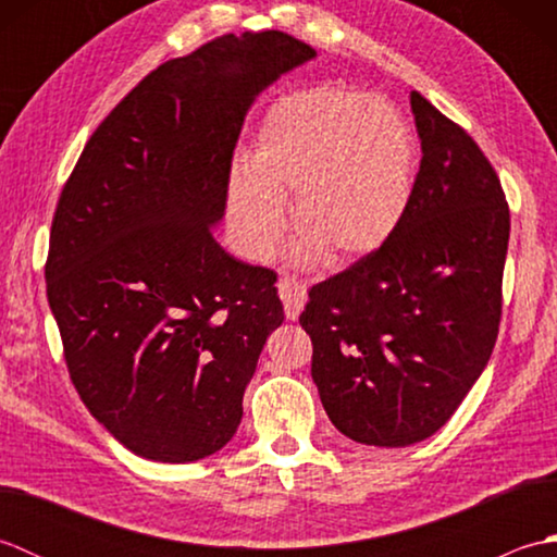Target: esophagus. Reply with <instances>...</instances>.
<instances>
[{
  "instance_id": "34e87169",
  "label": "esophagus",
  "mask_w": 557,
  "mask_h": 557,
  "mask_svg": "<svg viewBox=\"0 0 557 557\" xmlns=\"http://www.w3.org/2000/svg\"><path fill=\"white\" fill-rule=\"evenodd\" d=\"M277 292H280L282 304H285V315L289 318V321H297L299 313L304 311V304H306V287L297 280L282 277L277 282Z\"/></svg>"
}]
</instances>
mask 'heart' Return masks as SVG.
I'll list each match as a JSON object with an SVG mask.
<instances>
[{"label":"heart","mask_w":557,"mask_h":557,"mask_svg":"<svg viewBox=\"0 0 557 557\" xmlns=\"http://www.w3.org/2000/svg\"><path fill=\"white\" fill-rule=\"evenodd\" d=\"M246 170L227 184V220L248 258L270 256L292 203L301 258L354 263L407 215L413 138L387 100L323 83L272 104Z\"/></svg>","instance_id":"1"}]
</instances>
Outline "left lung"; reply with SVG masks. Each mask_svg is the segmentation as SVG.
I'll use <instances>...</instances> for the list:
<instances>
[{
	"mask_svg": "<svg viewBox=\"0 0 557 557\" xmlns=\"http://www.w3.org/2000/svg\"><path fill=\"white\" fill-rule=\"evenodd\" d=\"M421 164L397 232L311 287L299 318L330 421L363 445L431 437L495 347L510 210L465 128L411 90Z\"/></svg>",
	"mask_w": 557,
	"mask_h": 557,
	"instance_id": "left-lung-1",
	"label": "left lung"
}]
</instances>
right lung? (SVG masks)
Returning a JSON list of instances; mask_svg holds the SVG:
<instances>
[{
    "instance_id": "1",
    "label": "right lung",
    "mask_w": 557,
    "mask_h": 557,
    "mask_svg": "<svg viewBox=\"0 0 557 557\" xmlns=\"http://www.w3.org/2000/svg\"><path fill=\"white\" fill-rule=\"evenodd\" d=\"M315 57L287 33L222 35L116 104L59 196L45 280L83 405L168 465L232 441L260 351L285 321L277 275L215 242L253 100Z\"/></svg>"
}]
</instances>
